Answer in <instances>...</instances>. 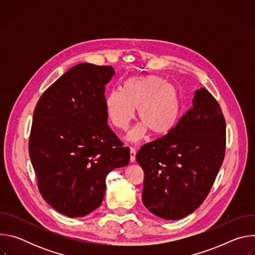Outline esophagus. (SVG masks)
Instances as JSON below:
<instances>
[{"label":"esophagus","instance_id":"34e87169","mask_svg":"<svg viewBox=\"0 0 255 255\" xmlns=\"http://www.w3.org/2000/svg\"><path fill=\"white\" fill-rule=\"evenodd\" d=\"M136 160V150L133 147H130V161L135 162Z\"/></svg>","mask_w":255,"mask_h":255}]
</instances>
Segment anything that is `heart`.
<instances>
[{"instance_id":"heart-1","label":"heart","mask_w":255,"mask_h":255,"mask_svg":"<svg viewBox=\"0 0 255 255\" xmlns=\"http://www.w3.org/2000/svg\"><path fill=\"white\" fill-rule=\"evenodd\" d=\"M105 106L109 120L120 130L129 127L138 109L142 122L128 135V140L138 141L148 130L156 136L171 132L180 118L181 98L178 89L161 77L135 76L125 81L123 91L108 93Z\"/></svg>"}]
</instances>
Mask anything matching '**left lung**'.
<instances>
[{
  "mask_svg": "<svg viewBox=\"0 0 255 255\" xmlns=\"http://www.w3.org/2000/svg\"><path fill=\"white\" fill-rule=\"evenodd\" d=\"M226 149L220 105L206 88L168 134L144 144L136 160L144 171L143 205L165 220L193 213L207 198Z\"/></svg>",
  "mask_w": 255,
  "mask_h": 255,
  "instance_id": "1",
  "label": "left lung"
}]
</instances>
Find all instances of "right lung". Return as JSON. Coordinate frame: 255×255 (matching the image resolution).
Returning a JSON list of instances; mask_svg holds the SVG:
<instances>
[{"label": "right lung", "instance_id": "right-lung-1", "mask_svg": "<svg viewBox=\"0 0 255 255\" xmlns=\"http://www.w3.org/2000/svg\"><path fill=\"white\" fill-rule=\"evenodd\" d=\"M110 65L80 63L40 97L29 137V155L42 198L57 212L84 217L102 204L106 177L126 166L130 151L109 127L105 86Z\"/></svg>", "mask_w": 255, "mask_h": 255}]
</instances>
